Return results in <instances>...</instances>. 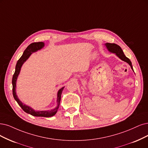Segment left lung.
I'll return each mask as SVG.
<instances>
[{
  "instance_id": "1",
  "label": "left lung",
  "mask_w": 148,
  "mask_h": 148,
  "mask_svg": "<svg viewBox=\"0 0 148 148\" xmlns=\"http://www.w3.org/2000/svg\"><path fill=\"white\" fill-rule=\"evenodd\" d=\"M105 45L107 47L108 51L115 53L116 56H118L120 59L122 60L123 61L127 63L130 66V67H131V68H132V69L134 71L132 65V62H130V60L127 57H125L121 47L116 45V44H114V43H108L107 42V43L105 44Z\"/></svg>"
}]
</instances>
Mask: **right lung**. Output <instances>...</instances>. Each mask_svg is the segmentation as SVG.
Segmentation results:
<instances>
[{"label": "right lung", "mask_w": 148, "mask_h": 148, "mask_svg": "<svg viewBox=\"0 0 148 148\" xmlns=\"http://www.w3.org/2000/svg\"><path fill=\"white\" fill-rule=\"evenodd\" d=\"M44 46H45V43L43 42H33L27 47L25 50L24 51L23 56L19 59L16 65L15 68V72L13 74V79H12V85H13V95L14 98L16 101L18 102L19 106L22 108L23 110L26 112L27 113H29L32 116H41V117H51L56 114L57 112L58 108L60 106V100H61V96L62 93V91L64 88V87H62L61 89H60L58 91L57 93V106L54 109H52L51 110H47V111H36L32 108L30 107L27 106L22 102L18 97V96L16 95V80H17L19 74L20 73V71L21 69L22 66L24 64V63L26 60L29 58L30 55L33 53L36 52L38 50H40Z\"/></svg>", "instance_id": "obj_1"}]
</instances>
